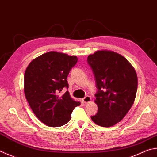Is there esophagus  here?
<instances>
[{
    "mask_svg": "<svg viewBox=\"0 0 157 157\" xmlns=\"http://www.w3.org/2000/svg\"><path fill=\"white\" fill-rule=\"evenodd\" d=\"M82 101H83L84 103H89V102H90V101H91L90 97L88 96V95L86 96L84 98L82 99Z\"/></svg>",
    "mask_w": 157,
    "mask_h": 157,
    "instance_id": "esophagus-1",
    "label": "esophagus"
}]
</instances>
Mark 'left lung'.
<instances>
[{"label": "left lung", "instance_id": "8db88e82", "mask_svg": "<svg viewBox=\"0 0 157 157\" xmlns=\"http://www.w3.org/2000/svg\"><path fill=\"white\" fill-rule=\"evenodd\" d=\"M87 62L98 89L95 100L98 112L91 119L98 126H113L126 116L135 101L136 71L124 56L111 51H97L88 56Z\"/></svg>", "mask_w": 157, "mask_h": 157}]
</instances>
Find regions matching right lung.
Instances as JSON below:
<instances>
[{
	"label": "right lung",
	"mask_w": 157,
	"mask_h": 157,
	"mask_svg": "<svg viewBox=\"0 0 157 157\" xmlns=\"http://www.w3.org/2000/svg\"><path fill=\"white\" fill-rule=\"evenodd\" d=\"M78 58L57 51H49L33 59L24 75V92L33 113L42 123L59 127L71 119L72 111L80 102L71 98L67 80Z\"/></svg>",
	"instance_id": "add662e5"
}]
</instances>
